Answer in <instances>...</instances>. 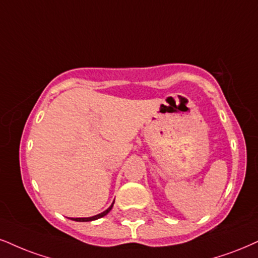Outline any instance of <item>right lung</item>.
I'll return each mask as SVG.
<instances>
[{
    "instance_id": "right-lung-1",
    "label": "right lung",
    "mask_w": 258,
    "mask_h": 258,
    "mask_svg": "<svg viewBox=\"0 0 258 258\" xmlns=\"http://www.w3.org/2000/svg\"><path fill=\"white\" fill-rule=\"evenodd\" d=\"M112 206H113V203H112V205H111L110 208L106 209V211L103 212V213H100V214H98V215H94V217H91V218H75V219H73V220H75V221H92V220H97V219H100V218H103L104 215H106L107 213L111 211Z\"/></svg>"
}]
</instances>
